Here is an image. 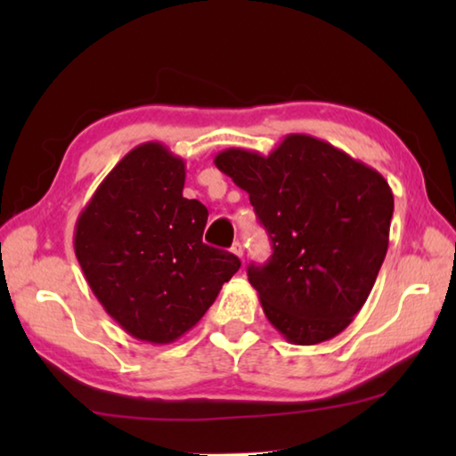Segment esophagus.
<instances>
[{
	"mask_svg": "<svg viewBox=\"0 0 456 456\" xmlns=\"http://www.w3.org/2000/svg\"><path fill=\"white\" fill-rule=\"evenodd\" d=\"M231 251H233L235 256H237L239 259H241V257H243V243H241V241H235L233 245H231Z\"/></svg>",
	"mask_w": 456,
	"mask_h": 456,
	"instance_id": "34e87169",
	"label": "esophagus"
}]
</instances>
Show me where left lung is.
<instances>
[{
	"label": "left lung",
	"mask_w": 456,
	"mask_h": 456,
	"mask_svg": "<svg viewBox=\"0 0 456 456\" xmlns=\"http://www.w3.org/2000/svg\"><path fill=\"white\" fill-rule=\"evenodd\" d=\"M215 167L249 192L272 239V259L247 267L272 326L297 346L348 328L388 251L395 197L384 176L310 134H288L267 157L227 149Z\"/></svg>",
	"instance_id": "8db88e82"
}]
</instances>
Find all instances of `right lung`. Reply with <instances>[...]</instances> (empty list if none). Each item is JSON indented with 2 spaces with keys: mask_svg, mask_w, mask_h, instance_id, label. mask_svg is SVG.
I'll return each mask as SVG.
<instances>
[{
  "mask_svg": "<svg viewBox=\"0 0 456 456\" xmlns=\"http://www.w3.org/2000/svg\"><path fill=\"white\" fill-rule=\"evenodd\" d=\"M184 160L144 142L106 175L78 215L76 259L106 314L136 339L171 344L241 267L203 243L209 211L184 199Z\"/></svg>",
  "mask_w": 456,
  "mask_h": 456,
  "instance_id": "obj_1",
  "label": "right lung"
}]
</instances>
